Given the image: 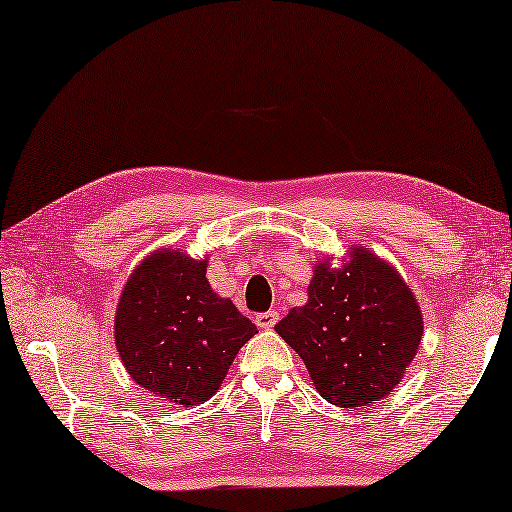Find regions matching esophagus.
Listing matches in <instances>:
<instances>
[{
	"label": "esophagus",
	"mask_w": 512,
	"mask_h": 512,
	"mask_svg": "<svg viewBox=\"0 0 512 512\" xmlns=\"http://www.w3.org/2000/svg\"><path fill=\"white\" fill-rule=\"evenodd\" d=\"M277 321H279V312L277 310H268V312H262V314H257V317H255L257 328H262V330L275 328Z\"/></svg>",
	"instance_id": "esophagus-1"
}]
</instances>
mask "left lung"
<instances>
[{
    "label": "left lung",
    "mask_w": 512,
    "mask_h": 512,
    "mask_svg": "<svg viewBox=\"0 0 512 512\" xmlns=\"http://www.w3.org/2000/svg\"><path fill=\"white\" fill-rule=\"evenodd\" d=\"M336 407L354 409L389 396L418 354L422 310L398 270L365 246L341 268L332 257L314 266L306 306L275 325Z\"/></svg>",
    "instance_id": "1"
}]
</instances>
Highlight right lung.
Instances as JSON below:
<instances>
[{"label":"right lung","mask_w":512,"mask_h":512,"mask_svg":"<svg viewBox=\"0 0 512 512\" xmlns=\"http://www.w3.org/2000/svg\"><path fill=\"white\" fill-rule=\"evenodd\" d=\"M206 259L158 248L129 275L114 317L121 361L140 387L173 405H202L257 334L231 299L213 292Z\"/></svg>","instance_id":"add662e5"}]
</instances>
